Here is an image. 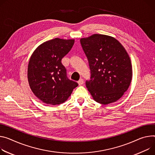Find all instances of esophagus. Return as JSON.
Wrapping results in <instances>:
<instances>
[{
    "mask_svg": "<svg viewBox=\"0 0 155 155\" xmlns=\"http://www.w3.org/2000/svg\"><path fill=\"white\" fill-rule=\"evenodd\" d=\"M83 83H84V81H83V80L82 78H80V79L78 81V83L79 85H82L83 84Z\"/></svg>",
    "mask_w": 155,
    "mask_h": 155,
    "instance_id": "obj_1",
    "label": "esophagus"
}]
</instances>
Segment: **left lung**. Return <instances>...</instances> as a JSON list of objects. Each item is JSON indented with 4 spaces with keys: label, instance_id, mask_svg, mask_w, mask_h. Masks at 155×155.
Listing matches in <instances>:
<instances>
[{
    "label": "left lung",
    "instance_id": "8db88e82",
    "mask_svg": "<svg viewBox=\"0 0 155 155\" xmlns=\"http://www.w3.org/2000/svg\"><path fill=\"white\" fill-rule=\"evenodd\" d=\"M80 43L91 72L86 87L94 101L102 104L116 102L127 90L132 78L129 55L113 37L94 34Z\"/></svg>",
    "mask_w": 155,
    "mask_h": 155
}]
</instances>
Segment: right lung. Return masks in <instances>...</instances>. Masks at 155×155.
Segmentation results:
<instances>
[{"instance_id": "obj_1", "label": "right lung", "mask_w": 155, "mask_h": 155, "mask_svg": "<svg viewBox=\"0 0 155 155\" xmlns=\"http://www.w3.org/2000/svg\"><path fill=\"white\" fill-rule=\"evenodd\" d=\"M74 39L55 38L39 45L28 66V79L35 95L47 104L64 103L78 84L67 77L61 61L71 50Z\"/></svg>"}]
</instances>
